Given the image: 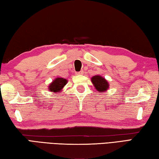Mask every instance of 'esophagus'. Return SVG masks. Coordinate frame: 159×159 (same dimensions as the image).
<instances>
[{
  "label": "esophagus",
  "mask_w": 159,
  "mask_h": 159,
  "mask_svg": "<svg viewBox=\"0 0 159 159\" xmlns=\"http://www.w3.org/2000/svg\"><path fill=\"white\" fill-rule=\"evenodd\" d=\"M76 75H83V71H80L79 72H76Z\"/></svg>",
  "instance_id": "obj_1"
}]
</instances>
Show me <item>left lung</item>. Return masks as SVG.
Listing matches in <instances>:
<instances>
[{
    "label": "left lung",
    "mask_w": 159,
    "mask_h": 159,
    "mask_svg": "<svg viewBox=\"0 0 159 159\" xmlns=\"http://www.w3.org/2000/svg\"><path fill=\"white\" fill-rule=\"evenodd\" d=\"M91 82L95 89L99 93H104L107 91L109 88V82L100 75H95L91 78Z\"/></svg>",
    "instance_id": "obj_1"
}]
</instances>
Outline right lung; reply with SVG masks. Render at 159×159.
Here are the masks:
<instances>
[{
	"label": "right lung",
	"instance_id": "add662e5",
	"mask_svg": "<svg viewBox=\"0 0 159 159\" xmlns=\"http://www.w3.org/2000/svg\"><path fill=\"white\" fill-rule=\"evenodd\" d=\"M68 80L63 78H56L48 86V90L50 92L61 93L64 86L66 85Z\"/></svg>",
	"mask_w": 159,
	"mask_h": 159
}]
</instances>
